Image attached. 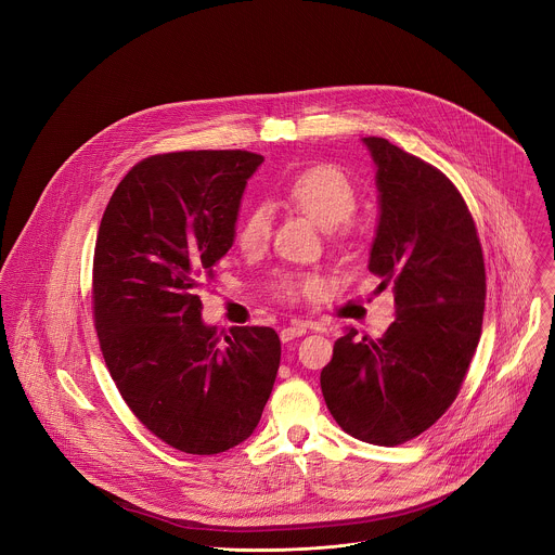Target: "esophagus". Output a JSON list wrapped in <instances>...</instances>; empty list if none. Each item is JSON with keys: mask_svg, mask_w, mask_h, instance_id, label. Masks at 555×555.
Segmentation results:
<instances>
[{"mask_svg": "<svg viewBox=\"0 0 555 555\" xmlns=\"http://www.w3.org/2000/svg\"><path fill=\"white\" fill-rule=\"evenodd\" d=\"M307 330H311V327L305 325V323H294V325H289V327H283V330H281V340H283V343H289V340H294V338L307 334Z\"/></svg>", "mask_w": 555, "mask_h": 555, "instance_id": "34e87169", "label": "esophagus"}]
</instances>
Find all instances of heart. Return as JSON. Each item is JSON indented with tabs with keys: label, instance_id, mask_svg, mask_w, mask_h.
<instances>
[{
	"label": "heart",
	"instance_id": "heart-1",
	"mask_svg": "<svg viewBox=\"0 0 555 555\" xmlns=\"http://www.w3.org/2000/svg\"><path fill=\"white\" fill-rule=\"evenodd\" d=\"M287 199L302 210L315 225L332 230L340 225L356 210V186L336 167H311L298 173L287 186ZM272 232V212L268 206H255L236 228V246L246 253L261 250ZM319 289L315 281H305L302 285L287 287V294H313Z\"/></svg>",
	"mask_w": 555,
	"mask_h": 555
}]
</instances>
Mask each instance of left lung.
I'll list each match as a JSON object with an SVG mask.
<instances>
[{"label": "left lung", "instance_id": "left-lung-1", "mask_svg": "<svg viewBox=\"0 0 555 555\" xmlns=\"http://www.w3.org/2000/svg\"><path fill=\"white\" fill-rule=\"evenodd\" d=\"M375 165L377 228L369 270L392 283L395 321L377 340L351 330L321 373L323 398L351 437L398 446L454 402L477 351L486 266L454 184L386 138H362Z\"/></svg>", "mask_w": 555, "mask_h": 555}]
</instances>
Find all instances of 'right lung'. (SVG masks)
<instances>
[{
    "label": "right lung",
    "mask_w": 555,
    "mask_h": 555,
    "mask_svg": "<svg viewBox=\"0 0 555 555\" xmlns=\"http://www.w3.org/2000/svg\"><path fill=\"white\" fill-rule=\"evenodd\" d=\"M250 151L151 155L116 186L94 250V321L133 415L165 443L217 454L246 441L270 398L281 340L232 327L219 343L197 287L234 244Z\"/></svg>",
    "instance_id": "add662e5"
}]
</instances>
